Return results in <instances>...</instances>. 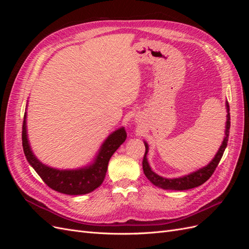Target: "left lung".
<instances>
[{
	"instance_id": "left-lung-1",
	"label": "left lung",
	"mask_w": 249,
	"mask_h": 249,
	"mask_svg": "<svg viewBox=\"0 0 249 249\" xmlns=\"http://www.w3.org/2000/svg\"><path fill=\"white\" fill-rule=\"evenodd\" d=\"M225 109H227V113H228L227 123H225V132H224L225 136L223 138V141L221 143L219 149H218L215 157L213 158L212 161L207 165V166H203L202 168H199L196 171L189 173V175H186L184 177H179V178H163L159 175H157L156 172L152 170V168H150L148 164L147 157H146L148 153V144L144 141L145 154H144V157H143L142 167H143V172H144L145 177L149 179V182L153 183L155 186L162 188V189H165V190H188V189H192V188H195V187H198L205 182H207V180L210 178V177L213 175L217 165L219 164V161L221 160L222 155L228 145L230 126H231L230 106L228 102L225 103Z\"/></svg>"
}]
</instances>
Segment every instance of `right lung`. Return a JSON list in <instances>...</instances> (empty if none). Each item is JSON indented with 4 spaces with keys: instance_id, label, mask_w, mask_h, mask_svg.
<instances>
[{
    "instance_id": "obj_1",
    "label": "right lung",
    "mask_w": 249,
    "mask_h": 249,
    "mask_svg": "<svg viewBox=\"0 0 249 249\" xmlns=\"http://www.w3.org/2000/svg\"><path fill=\"white\" fill-rule=\"evenodd\" d=\"M26 119L27 112H25L24 124H22L21 139L22 148H24L28 162L38 173L43 182L53 190L69 195L87 194L100 187L106 177L110 158L126 139L124 127H119L112 132L107 139L103 142L92 163L77 169H57L43 164L34 155L28 139Z\"/></svg>"
}]
</instances>
